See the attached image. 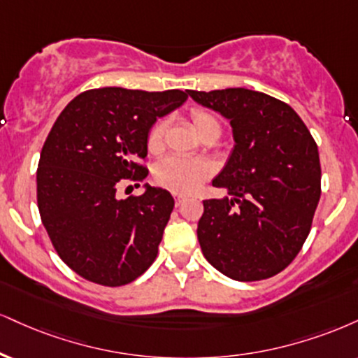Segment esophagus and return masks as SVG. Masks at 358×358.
<instances>
[{"instance_id": "esophagus-1", "label": "esophagus", "mask_w": 358, "mask_h": 358, "mask_svg": "<svg viewBox=\"0 0 358 358\" xmlns=\"http://www.w3.org/2000/svg\"><path fill=\"white\" fill-rule=\"evenodd\" d=\"M185 200H187V196H183V195H175V203H176V206L182 205Z\"/></svg>"}]
</instances>
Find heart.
<instances>
[{"label":"heart","mask_w":358,"mask_h":358,"mask_svg":"<svg viewBox=\"0 0 358 358\" xmlns=\"http://www.w3.org/2000/svg\"><path fill=\"white\" fill-rule=\"evenodd\" d=\"M187 122L200 140H205L208 136H213L217 140L220 136L222 124L212 111L205 108H192L187 115ZM165 131V122H157L153 124L152 130L148 131V138H146V148H148L150 153L162 152ZM210 175H212V168H210L208 163L200 160L166 158L155 168L157 183L175 193L195 192Z\"/></svg>","instance_id":"b5f03b06"}]
</instances>
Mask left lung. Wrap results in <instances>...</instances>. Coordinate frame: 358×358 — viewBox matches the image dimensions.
<instances>
[{"label": "left lung", "instance_id": "8db88e82", "mask_svg": "<svg viewBox=\"0 0 358 358\" xmlns=\"http://www.w3.org/2000/svg\"><path fill=\"white\" fill-rule=\"evenodd\" d=\"M188 94L227 118L235 141L212 182L230 198L203 201L201 252L238 282L273 277L300 252L320 200L315 140L294 108L270 94L247 88Z\"/></svg>", "mask_w": 358, "mask_h": 358}]
</instances>
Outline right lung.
Segmentation results:
<instances>
[{
    "label": "right lung",
    "mask_w": 358,
    "mask_h": 358,
    "mask_svg": "<svg viewBox=\"0 0 358 358\" xmlns=\"http://www.w3.org/2000/svg\"><path fill=\"white\" fill-rule=\"evenodd\" d=\"M187 98L180 90L110 86L78 94L58 116L38 163V208L73 272L120 287L155 262L173 196L148 183L140 196L118 198L116 190L122 178H146L138 160L148 153V131Z\"/></svg>",
    "instance_id": "1"
}]
</instances>
